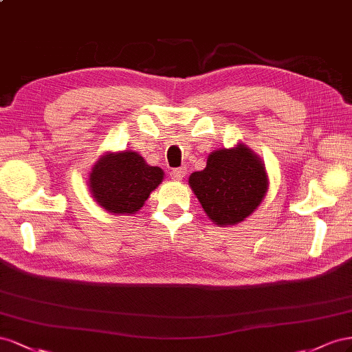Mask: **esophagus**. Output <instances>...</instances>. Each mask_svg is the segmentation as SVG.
I'll return each mask as SVG.
<instances>
[{
  "mask_svg": "<svg viewBox=\"0 0 352 352\" xmlns=\"http://www.w3.org/2000/svg\"><path fill=\"white\" fill-rule=\"evenodd\" d=\"M186 174H187L186 166H182V168H175L170 170L169 175H170V178L175 179V182H179V179H183L186 177Z\"/></svg>",
  "mask_w": 352,
  "mask_h": 352,
  "instance_id": "obj_1",
  "label": "esophagus"
}]
</instances>
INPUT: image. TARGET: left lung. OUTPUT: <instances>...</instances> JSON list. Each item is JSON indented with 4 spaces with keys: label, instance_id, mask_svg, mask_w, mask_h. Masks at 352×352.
<instances>
[{
    "label": "left lung",
    "instance_id": "obj_1",
    "mask_svg": "<svg viewBox=\"0 0 352 352\" xmlns=\"http://www.w3.org/2000/svg\"><path fill=\"white\" fill-rule=\"evenodd\" d=\"M188 184L215 224L232 226L263 202L268 178L263 162L240 144L210 153L206 168L190 175Z\"/></svg>",
    "mask_w": 352,
    "mask_h": 352
}]
</instances>
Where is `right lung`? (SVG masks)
<instances>
[{
	"label": "right lung",
	"mask_w": 352,
	"mask_h": 352,
	"mask_svg": "<svg viewBox=\"0 0 352 352\" xmlns=\"http://www.w3.org/2000/svg\"><path fill=\"white\" fill-rule=\"evenodd\" d=\"M162 179V169L148 166L142 156L129 150L100 157L89 174V190L109 212L134 214Z\"/></svg>",
	"instance_id": "add662e5"
}]
</instances>
